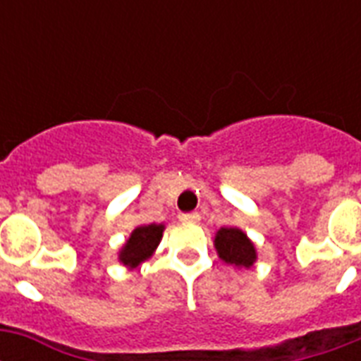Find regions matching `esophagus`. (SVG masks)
Here are the masks:
<instances>
[{
  "label": "esophagus",
  "instance_id": "esophagus-1",
  "mask_svg": "<svg viewBox=\"0 0 361 361\" xmlns=\"http://www.w3.org/2000/svg\"><path fill=\"white\" fill-rule=\"evenodd\" d=\"M180 221H183V223H198V221H200V214H198V212H191V214H180Z\"/></svg>",
  "mask_w": 361,
  "mask_h": 361
}]
</instances>
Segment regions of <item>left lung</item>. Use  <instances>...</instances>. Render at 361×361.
<instances>
[{
    "instance_id": "1",
    "label": "left lung",
    "mask_w": 361,
    "mask_h": 361,
    "mask_svg": "<svg viewBox=\"0 0 361 361\" xmlns=\"http://www.w3.org/2000/svg\"><path fill=\"white\" fill-rule=\"evenodd\" d=\"M215 247L219 257L228 264L234 266H243V268H251L255 258H257V251L251 240L240 231V228H226L223 226L217 236H215Z\"/></svg>"
}]
</instances>
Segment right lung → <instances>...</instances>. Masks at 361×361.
<instances>
[{
    "instance_id": "right-lung-1",
    "label": "right lung",
    "mask_w": 361,
    "mask_h": 361,
    "mask_svg": "<svg viewBox=\"0 0 361 361\" xmlns=\"http://www.w3.org/2000/svg\"><path fill=\"white\" fill-rule=\"evenodd\" d=\"M163 225H146L135 228L120 252L121 262L135 268L147 257H152V252L155 251V247L163 238Z\"/></svg>"
}]
</instances>
